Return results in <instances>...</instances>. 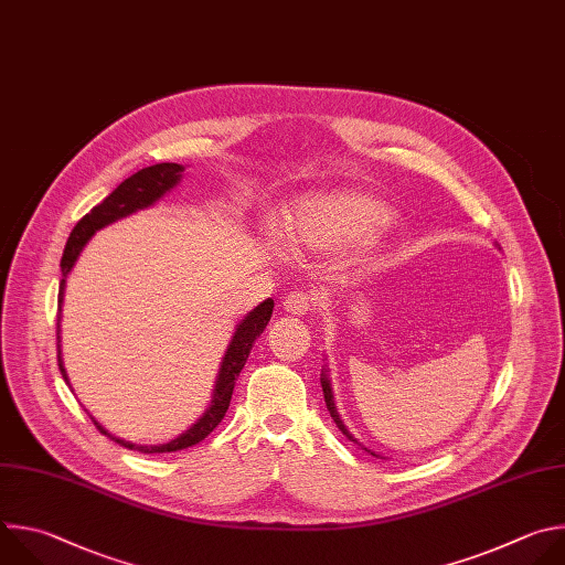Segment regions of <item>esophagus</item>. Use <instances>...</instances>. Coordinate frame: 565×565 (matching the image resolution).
<instances>
[{"mask_svg":"<svg viewBox=\"0 0 565 565\" xmlns=\"http://www.w3.org/2000/svg\"><path fill=\"white\" fill-rule=\"evenodd\" d=\"M282 307H285V311H289L294 316H305L307 311H311L313 298L309 294H305V291H291V294L285 296Z\"/></svg>","mask_w":565,"mask_h":565,"instance_id":"1","label":"esophagus"}]
</instances>
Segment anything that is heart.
Returning <instances> with one entry per match:
<instances>
[{
  "label": "heart",
  "instance_id": "obj_1",
  "mask_svg": "<svg viewBox=\"0 0 565 565\" xmlns=\"http://www.w3.org/2000/svg\"><path fill=\"white\" fill-rule=\"evenodd\" d=\"M390 209L359 191H324L300 198L285 215L280 241L296 254H333L374 238Z\"/></svg>",
  "mask_w": 565,
  "mask_h": 565
}]
</instances>
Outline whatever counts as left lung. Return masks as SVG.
<instances>
[{
  "mask_svg": "<svg viewBox=\"0 0 565 565\" xmlns=\"http://www.w3.org/2000/svg\"><path fill=\"white\" fill-rule=\"evenodd\" d=\"M320 385H322V394H324V403H327V409H329V414H331V418H333V423L338 425V429H341L350 440H354V443H359L361 445V440H356L354 438V434L348 429V425L343 423V418H341V414H338V409H335V403H333V392H331V383H329V379H327V374L322 372L320 374ZM365 452H372V449H367L365 445H361ZM374 455V452H372ZM374 457H379V455H374Z\"/></svg>",
  "mask_w": 565,
  "mask_h": 565,
  "instance_id": "1",
  "label": "left lung"
}]
</instances>
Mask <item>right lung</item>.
I'll list each match as a JSON object with an SVG mask.
<instances>
[{
    "mask_svg": "<svg viewBox=\"0 0 565 565\" xmlns=\"http://www.w3.org/2000/svg\"><path fill=\"white\" fill-rule=\"evenodd\" d=\"M184 167L175 164V162H162V164H153L147 169H140L138 173H134L131 178H127L116 191H110L97 206H93L77 224L75 230L71 232L64 254H62V280H60V294H57V363H60V372L68 385V376L62 363V350H60V311H62V302H64V287H66V276L71 274L73 265L77 263L82 249L86 247V243L93 238L95 232H99L106 224L116 222L120 217H127L140 209H147L151 204H156L167 191H171L180 178H182ZM274 311V300L267 298L265 302H260L256 309H252L238 324L236 331L232 335V343L222 356L220 363V372L215 376V387H213V396H211V405L204 409V414L178 438L169 440V443H160V445H136L131 440H125L120 436H113L110 431H106L95 418L93 423L97 425V429L102 434H106L110 440L120 443L127 449H136V452L142 455H167V452H178V449H186L200 440H204L215 427L217 423L224 418L232 403V394H234V385L236 379L241 376V370L245 367L249 352L256 343V338L265 331L269 318Z\"/></svg>",
    "mask_w": 565,
    "mask_h": 565,
    "instance_id": "add662e5",
    "label": "right lung"
}]
</instances>
